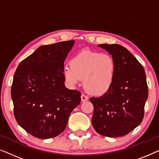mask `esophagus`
<instances>
[{
    "label": "esophagus",
    "instance_id": "34e87169",
    "mask_svg": "<svg viewBox=\"0 0 159 159\" xmlns=\"http://www.w3.org/2000/svg\"><path fill=\"white\" fill-rule=\"evenodd\" d=\"M88 96H86L85 95L82 94V95H81V101H82V102H84V101H88Z\"/></svg>",
    "mask_w": 159,
    "mask_h": 159
}]
</instances>
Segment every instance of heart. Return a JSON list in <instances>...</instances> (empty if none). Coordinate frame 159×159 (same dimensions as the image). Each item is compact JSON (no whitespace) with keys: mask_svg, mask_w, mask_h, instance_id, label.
I'll return each mask as SVG.
<instances>
[{"mask_svg":"<svg viewBox=\"0 0 159 159\" xmlns=\"http://www.w3.org/2000/svg\"><path fill=\"white\" fill-rule=\"evenodd\" d=\"M70 66L63 70L64 79L71 86L83 79L87 92L102 95L111 88L117 71V64L112 56L100 52L83 51L70 60Z\"/></svg>","mask_w":159,"mask_h":159,"instance_id":"heart-1","label":"heart"}]
</instances>
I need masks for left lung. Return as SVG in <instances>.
<instances>
[{"mask_svg": "<svg viewBox=\"0 0 159 159\" xmlns=\"http://www.w3.org/2000/svg\"><path fill=\"white\" fill-rule=\"evenodd\" d=\"M117 64L111 88L102 96L90 98L94 106L92 125L101 135L116 138L132 131L142 122L148 90L144 68L122 45L101 44Z\"/></svg>", "mask_w": 159, "mask_h": 159, "instance_id": "obj_1", "label": "left lung"}]
</instances>
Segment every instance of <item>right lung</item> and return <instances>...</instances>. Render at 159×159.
<instances>
[{"label": "right lung", "instance_id": "1", "mask_svg": "<svg viewBox=\"0 0 159 159\" xmlns=\"http://www.w3.org/2000/svg\"><path fill=\"white\" fill-rule=\"evenodd\" d=\"M75 40L42 45L17 67L11 86L15 119L40 139L56 137L80 103L81 93L64 84V61Z\"/></svg>", "mask_w": 159, "mask_h": 159}]
</instances>
